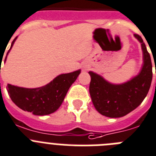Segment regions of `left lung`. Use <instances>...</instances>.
Listing matches in <instances>:
<instances>
[{"mask_svg": "<svg viewBox=\"0 0 156 156\" xmlns=\"http://www.w3.org/2000/svg\"><path fill=\"white\" fill-rule=\"evenodd\" d=\"M134 37L141 44L144 64L140 72L125 83L115 85L101 75L89 71L91 82L89 93L97 112L109 118H120L136 109L149 91L152 80V64L150 54L140 35Z\"/></svg>", "mask_w": 156, "mask_h": 156, "instance_id": "left-lung-1", "label": "left lung"}]
</instances>
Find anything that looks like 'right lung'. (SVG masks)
<instances>
[{
  "instance_id": "1",
  "label": "right lung",
  "mask_w": 156,
  "mask_h": 156,
  "mask_svg": "<svg viewBox=\"0 0 156 156\" xmlns=\"http://www.w3.org/2000/svg\"><path fill=\"white\" fill-rule=\"evenodd\" d=\"M16 38L12 42L5 62ZM80 73L81 70L59 74L45 86L35 89L18 87L8 84L7 90L12 101L22 110L31 112L35 115H46L55 112L60 107L69 88L75 82Z\"/></svg>"
}]
</instances>
